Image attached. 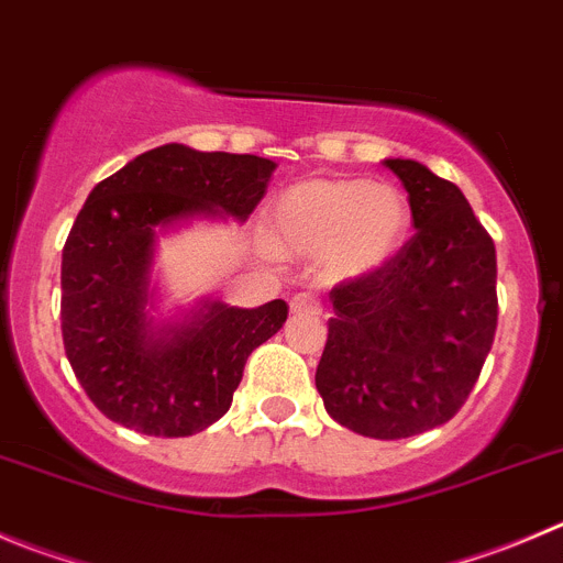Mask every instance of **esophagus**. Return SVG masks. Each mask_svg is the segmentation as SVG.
Wrapping results in <instances>:
<instances>
[{
  "mask_svg": "<svg viewBox=\"0 0 563 563\" xmlns=\"http://www.w3.org/2000/svg\"><path fill=\"white\" fill-rule=\"evenodd\" d=\"M290 309H292V314H320L323 312V307H320L318 298L309 296V292H298V296H292Z\"/></svg>",
  "mask_w": 563,
  "mask_h": 563,
  "instance_id": "1",
  "label": "esophagus"
}]
</instances>
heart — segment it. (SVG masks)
Returning a JSON list of instances; mask_svg holds the SVG:
<instances>
[{
  "label": "heart",
  "mask_w": 563,
  "mask_h": 563,
  "mask_svg": "<svg viewBox=\"0 0 563 563\" xmlns=\"http://www.w3.org/2000/svg\"><path fill=\"white\" fill-rule=\"evenodd\" d=\"M409 221V201L398 187L309 176L278 192L267 234L278 254L314 256L325 282H356L398 254Z\"/></svg>",
  "instance_id": "heart-1"
}]
</instances>
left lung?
I'll return each instance as SVG.
<instances>
[{
	"instance_id": "8db88e82",
	"label": "left lung",
	"mask_w": 563,
	"mask_h": 563,
	"mask_svg": "<svg viewBox=\"0 0 563 563\" xmlns=\"http://www.w3.org/2000/svg\"><path fill=\"white\" fill-rule=\"evenodd\" d=\"M409 192L417 232L378 273L331 290L334 318L314 387L340 426L406 439L451 420L497 329L495 243L453 181L384 159Z\"/></svg>"
}]
</instances>
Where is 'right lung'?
Masks as SVG:
<instances>
[{"label":"right lung","mask_w":563,"mask_h":563,"mask_svg":"<svg viewBox=\"0 0 563 563\" xmlns=\"http://www.w3.org/2000/svg\"><path fill=\"white\" fill-rule=\"evenodd\" d=\"M276 163L254 154L152 148L90 190L60 271L63 345L96 409L148 437H190L221 420L245 358L287 320L282 298L256 309L201 301L185 318L152 314L154 240L190 218L243 223Z\"/></svg>","instance_id":"right-lung-1"}]
</instances>
